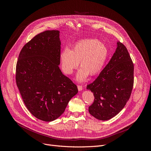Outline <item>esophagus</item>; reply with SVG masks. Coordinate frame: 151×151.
Instances as JSON below:
<instances>
[{"mask_svg": "<svg viewBox=\"0 0 151 151\" xmlns=\"http://www.w3.org/2000/svg\"><path fill=\"white\" fill-rule=\"evenodd\" d=\"M78 89L79 90V91H81L83 90V87L82 85H78Z\"/></svg>", "mask_w": 151, "mask_h": 151, "instance_id": "esophagus-1", "label": "esophagus"}]
</instances>
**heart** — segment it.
Instances as JSON below:
<instances>
[{
	"label": "heart",
	"mask_w": 151,
	"mask_h": 151,
	"mask_svg": "<svg viewBox=\"0 0 151 151\" xmlns=\"http://www.w3.org/2000/svg\"><path fill=\"white\" fill-rule=\"evenodd\" d=\"M109 56V50L104 43L96 39H86L78 42L72 50L64 49L60 54L61 66L63 72L71 74L80 62L81 68L76 79L84 81L89 75H95L103 69Z\"/></svg>",
	"instance_id": "heart-1"
}]
</instances>
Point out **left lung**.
I'll list each match as a JSON object with an SVG mask.
<instances>
[{"label":"left lung","mask_w":151,"mask_h":151,"mask_svg":"<svg viewBox=\"0 0 151 151\" xmlns=\"http://www.w3.org/2000/svg\"><path fill=\"white\" fill-rule=\"evenodd\" d=\"M134 82V65L126 47L117 42L109 63L97 79L87 85L94 94L89 113L97 119L109 120L124 108L130 97Z\"/></svg>","instance_id":"left-lung-1"}]
</instances>
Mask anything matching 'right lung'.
<instances>
[{
  "instance_id": "add662e5",
  "label": "right lung",
  "mask_w": 151,
  "mask_h": 151,
  "mask_svg": "<svg viewBox=\"0 0 151 151\" xmlns=\"http://www.w3.org/2000/svg\"><path fill=\"white\" fill-rule=\"evenodd\" d=\"M58 30L35 36L21 50L16 66V82L23 101L36 118L50 122L59 118L78 92L76 85L59 68Z\"/></svg>"
}]
</instances>
